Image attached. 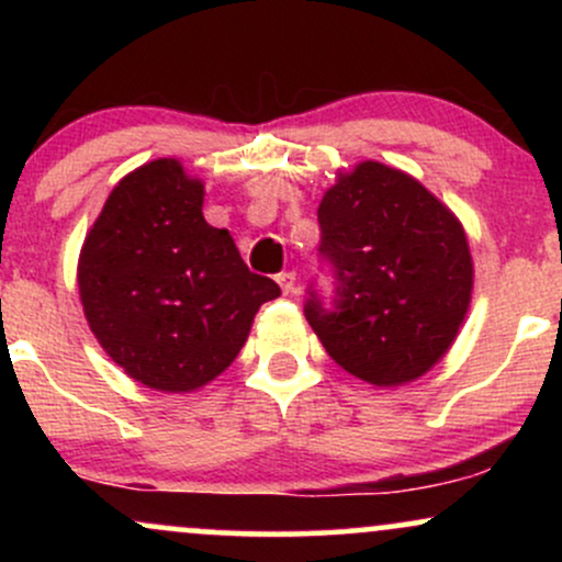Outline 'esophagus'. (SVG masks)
<instances>
[{
    "mask_svg": "<svg viewBox=\"0 0 562 562\" xmlns=\"http://www.w3.org/2000/svg\"><path fill=\"white\" fill-rule=\"evenodd\" d=\"M295 280H299V277H295V272H280L277 274V285L282 288V293H293L295 290Z\"/></svg>",
    "mask_w": 562,
    "mask_h": 562,
    "instance_id": "34e87169",
    "label": "esophagus"
}]
</instances>
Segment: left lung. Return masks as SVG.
Segmentation results:
<instances>
[{
  "instance_id": "1",
  "label": "left lung",
  "mask_w": 562,
  "mask_h": 562,
  "mask_svg": "<svg viewBox=\"0 0 562 562\" xmlns=\"http://www.w3.org/2000/svg\"><path fill=\"white\" fill-rule=\"evenodd\" d=\"M317 218L335 295L327 306L308 288L303 314L325 351L370 385L425 375L470 306L473 259L460 218L409 173L378 160L340 173Z\"/></svg>"
}]
</instances>
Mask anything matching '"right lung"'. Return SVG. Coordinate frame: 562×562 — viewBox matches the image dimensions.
<instances>
[{"mask_svg": "<svg viewBox=\"0 0 562 562\" xmlns=\"http://www.w3.org/2000/svg\"><path fill=\"white\" fill-rule=\"evenodd\" d=\"M203 182L173 158L126 173L79 256L89 327L147 389L187 393L222 375L261 303L280 295L254 274L227 229L203 218Z\"/></svg>", "mask_w": 562, "mask_h": 562, "instance_id": "right-lung-1", "label": "right lung"}]
</instances>
